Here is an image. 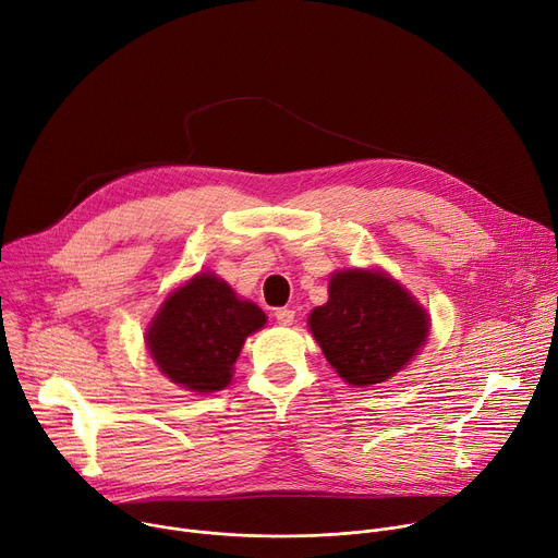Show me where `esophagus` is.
I'll list each match as a JSON object with an SVG mask.
<instances>
[{
    "mask_svg": "<svg viewBox=\"0 0 558 558\" xmlns=\"http://www.w3.org/2000/svg\"><path fill=\"white\" fill-rule=\"evenodd\" d=\"M274 316H276V320H278L280 325H291V323H293V310L280 307V310L274 312Z\"/></svg>",
    "mask_w": 558,
    "mask_h": 558,
    "instance_id": "esophagus-1",
    "label": "esophagus"
}]
</instances>
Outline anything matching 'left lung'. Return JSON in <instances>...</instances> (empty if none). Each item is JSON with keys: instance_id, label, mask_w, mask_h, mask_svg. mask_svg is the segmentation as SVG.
<instances>
[{"instance_id": "left-lung-1", "label": "left lung", "mask_w": 558, "mask_h": 558, "mask_svg": "<svg viewBox=\"0 0 558 558\" xmlns=\"http://www.w3.org/2000/svg\"><path fill=\"white\" fill-rule=\"evenodd\" d=\"M307 323L329 365L359 388L395 377L430 331L426 310L397 280L363 269L333 274L329 301Z\"/></svg>"}]
</instances>
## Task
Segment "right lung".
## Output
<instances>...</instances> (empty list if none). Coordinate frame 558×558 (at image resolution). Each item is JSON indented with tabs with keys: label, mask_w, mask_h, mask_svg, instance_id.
Wrapping results in <instances>:
<instances>
[{
	"label": "right lung",
	"mask_w": 558,
	"mask_h": 558,
	"mask_svg": "<svg viewBox=\"0 0 558 558\" xmlns=\"http://www.w3.org/2000/svg\"><path fill=\"white\" fill-rule=\"evenodd\" d=\"M267 316L215 274H197L163 301L145 331V343L161 373L193 392L227 388L233 363Z\"/></svg>",
	"instance_id": "obj_1"
}]
</instances>
